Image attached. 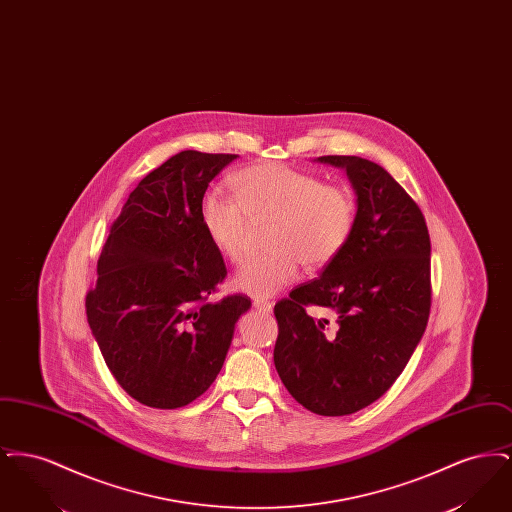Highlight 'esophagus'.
<instances>
[{
    "instance_id": "esophagus-1",
    "label": "esophagus",
    "mask_w": 512,
    "mask_h": 512,
    "mask_svg": "<svg viewBox=\"0 0 512 512\" xmlns=\"http://www.w3.org/2000/svg\"><path fill=\"white\" fill-rule=\"evenodd\" d=\"M253 307H255L257 311H261V313H270V311H272V303H270V301H263V299H255V301H253Z\"/></svg>"
}]
</instances>
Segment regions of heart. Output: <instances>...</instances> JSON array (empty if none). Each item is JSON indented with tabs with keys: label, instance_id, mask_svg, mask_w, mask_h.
Instances as JSON below:
<instances>
[{
	"label": "heart",
	"instance_id": "obj_1",
	"mask_svg": "<svg viewBox=\"0 0 512 512\" xmlns=\"http://www.w3.org/2000/svg\"><path fill=\"white\" fill-rule=\"evenodd\" d=\"M234 197L207 192L199 220L209 242L230 263L245 255L249 222L270 220L263 257L249 261L234 278L236 290L270 297L297 278L299 263L309 270L330 265L357 226V199L341 184L284 163H259L234 172Z\"/></svg>",
	"mask_w": 512,
	"mask_h": 512
}]
</instances>
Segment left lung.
I'll return each instance as SVG.
<instances>
[{
    "label": "left lung",
    "instance_id": "1",
    "mask_svg": "<svg viewBox=\"0 0 512 512\" xmlns=\"http://www.w3.org/2000/svg\"><path fill=\"white\" fill-rule=\"evenodd\" d=\"M357 192V226L320 278L274 305V366L293 399L322 416L353 414L380 399L409 363L432 305L424 215L390 172L353 155H324ZM324 306L335 322L311 318Z\"/></svg>",
    "mask_w": 512,
    "mask_h": 512
}]
</instances>
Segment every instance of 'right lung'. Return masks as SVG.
Instances as JSON below:
<instances>
[{
	"mask_svg": "<svg viewBox=\"0 0 512 512\" xmlns=\"http://www.w3.org/2000/svg\"><path fill=\"white\" fill-rule=\"evenodd\" d=\"M236 157L188 149L149 172L99 255L88 324L119 386L146 407L178 409L209 390L251 307L244 293L211 301L228 270L199 220L209 182Z\"/></svg>",
	"mask_w": 512,
	"mask_h": 512,
	"instance_id": "obj_1",
	"label": "right lung"
}]
</instances>
